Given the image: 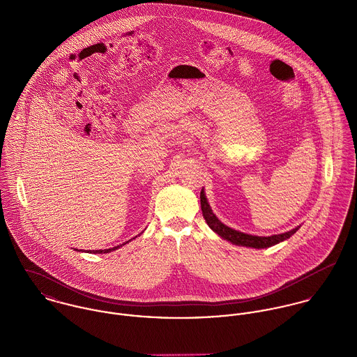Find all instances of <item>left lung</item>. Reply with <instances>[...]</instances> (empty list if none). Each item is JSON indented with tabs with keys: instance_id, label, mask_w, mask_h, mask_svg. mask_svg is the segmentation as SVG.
I'll use <instances>...</instances> for the list:
<instances>
[{
	"instance_id": "left-lung-1",
	"label": "left lung",
	"mask_w": 357,
	"mask_h": 357,
	"mask_svg": "<svg viewBox=\"0 0 357 357\" xmlns=\"http://www.w3.org/2000/svg\"><path fill=\"white\" fill-rule=\"evenodd\" d=\"M201 207H202V213H204V218L207 222V225L217 234L220 235L222 239L238 245V246H246V248H255V249H266L271 248L273 245H278L286 239H289L291 235H294L298 231V227L287 231L284 234H279V235H272V236H255V235H249L245 232H239L236 229H232L229 227H227L225 224H222L215 214L213 213L210 204L206 199L204 191H201Z\"/></svg>"
}]
</instances>
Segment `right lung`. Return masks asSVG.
Segmentation results:
<instances>
[{"label": "right lung", "mask_w": 357, "mask_h": 357, "mask_svg": "<svg viewBox=\"0 0 357 357\" xmlns=\"http://www.w3.org/2000/svg\"><path fill=\"white\" fill-rule=\"evenodd\" d=\"M136 238V236H135ZM133 238V239H135ZM132 241V239H130ZM126 243H129V242H125V243H122V245H126ZM122 245H118V246H115V248H112V249H104V250H89L88 253H93V255H104V253H109V252H114V250H116V249H119V248H122ZM78 250V249H77Z\"/></svg>", "instance_id": "obj_1"}]
</instances>
